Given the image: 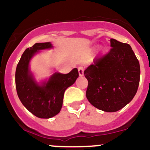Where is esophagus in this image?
<instances>
[{"label":"esophagus","mask_w":150,"mask_h":150,"mask_svg":"<svg viewBox=\"0 0 150 150\" xmlns=\"http://www.w3.org/2000/svg\"><path fill=\"white\" fill-rule=\"evenodd\" d=\"M78 72H79L80 76H83V72H84V67L83 66L78 67Z\"/></svg>","instance_id":"obj_1"}]
</instances>
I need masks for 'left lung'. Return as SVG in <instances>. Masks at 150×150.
<instances>
[{
    "label": "left lung",
    "mask_w": 150,
    "mask_h": 150,
    "mask_svg": "<svg viewBox=\"0 0 150 150\" xmlns=\"http://www.w3.org/2000/svg\"><path fill=\"white\" fill-rule=\"evenodd\" d=\"M112 48L84 71L86 97L93 107L114 112L129 103L138 90L140 65L131 46L110 39Z\"/></svg>",
    "instance_id": "obj_1"
}]
</instances>
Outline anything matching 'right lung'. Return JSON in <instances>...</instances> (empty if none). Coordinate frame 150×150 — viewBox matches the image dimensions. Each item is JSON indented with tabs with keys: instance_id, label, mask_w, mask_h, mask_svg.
<instances>
[{
	"instance_id": "right-lung-1",
	"label": "right lung",
	"mask_w": 150,
	"mask_h": 150,
	"mask_svg": "<svg viewBox=\"0 0 150 150\" xmlns=\"http://www.w3.org/2000/svg\"><path fill=\"white\" fill-rule=\"evenodd\" d=\"M52 47L51 43H37L27 48L18 63L15 74L17 95L22 104L36 117L50 118L58 114L64 91L79 76L77 68L68 74L55 73L47 83L39 86L29 70L30 59L39 50Z\"/></svg>"
}]
</instances>
